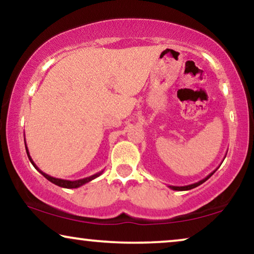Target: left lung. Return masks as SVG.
Here are the masks:
<instances>
[{"mask_svg": "<svg viewBox=\"0 0 254 254\" xmlns=\"http://www.w3.org/2000/svg\"><path fill=\"white\" fill-rule=\"evenodd\" d=\"M224 158H225V157H224ZM216 170H217V169H216ZM216 170H215V171H216ZM215 171L209 173V175H208V176L206 177V178H203L202 180H200V182L194 183V184H190V185H186V186H169V187H170V189H171V190H192V189H194V187L200 186L201 184H203L204 182H206V180L209 179L210 177L214 175Z\"/></svg>", "mask_w": 254, "mask_h": 254, "instance_id": "1", "label": "left lung"}]
</instances>
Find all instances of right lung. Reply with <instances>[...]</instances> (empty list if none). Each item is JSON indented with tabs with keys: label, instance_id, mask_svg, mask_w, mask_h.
I'll use <instances>...</instances> for the list:
<instances>
[{
	"label": "right lung",
	"instance_id": "1",
	"mask_svg": "<svg viewBox=\"0 0 254 254\" xmlns=\"http://www.w3.org/2000/svg\"><path fill=\"white\" fill-rule=\"evenodd\" d=\"M25 149H26L27 157H29L30 162L32 163V165L34 166V168H36V169L38 170V171H39V172L41 173V175H43V176L45 177V178H46L47 180H50L51 183H53V184H55V185H58V186H60V187H64V189H77V187H81L82 185H84V184L91 182V180H93V179H96L97 177H99V176L102 175V173L104 172V170H103V171L96 173V175H92V176H90V177H86V178L78 179V180H64V179L54 178V177L48 176L47 173H45V172L41 171V170H40L39 168H38V166H37L36 164H34V162L32 161V158H31V156H30L29 149H27V147H26V143H25Z\"/></svg>",
	"mask_w": 254,
	"mask_h": 254
}]
</instances>
